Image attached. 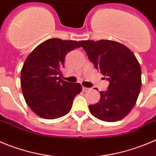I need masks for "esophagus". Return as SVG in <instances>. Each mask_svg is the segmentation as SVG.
<instances>
[{"label":"esophagus","instance_id":"34e87169","mask_svg":"<svg viewBox=\"0 0 156 156\" xmlns=\"http://www.w3.org/2000/svg\"><path fill=\"white\" fill-rule=\"evenodd\" d=\"M89 90H90V88H86V87H83V88H82V91H89Z\"/></svg>","mask_w":156,"mask_h":156}]
</instances>
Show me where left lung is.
I'll use <instances>...</instances> for the list:
<instances>
[{"mask_svg":"<svg viewBox=\"0 0 156 156\" xmlns=\"http://www.w3.org/2000/svg\"><path fill=\"white\" fill-rule=\"evenodd\" d=\"M94 64L109 81L108 91H100L99 102L89 105L93 116L114 122L126 117L133 108L142 85V71L131 50L115 41H80Z\"/></svg>","mask_w":156,"mask_h":156,"instance_id":"obj_1","label":"left lung"}]
</instances>
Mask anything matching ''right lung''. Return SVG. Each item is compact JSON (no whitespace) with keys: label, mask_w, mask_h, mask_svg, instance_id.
<instances>
[{"label":"right lung","mask_w":156,"mask_h":156,"mask_svg":"<svg viewBox=\"0 0 156 156\" xmlns=\"http://www.w3.org/2000/svg\"><path fill=\"white\" fill-rule=\"evenodd\" d=\"M79 47L76 41L51 38L26 58L21 73V89L27 105L40 117L55 119L67 115L82 90L79 83L61 78L65 55Z\"/></svg>","instance_id":"1"}]
</instances>
